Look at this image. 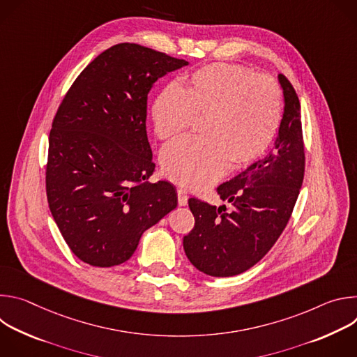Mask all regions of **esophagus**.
Returning a JSON list of instances; mask_svg holds the SVG:
<instances>
[{"mask_svg":"<svg viewBox=\"0 0 357 357\" xmlns=\"http://www.w3.org/2000/svg\"><path fill=\"white\" fill-rule=\"evenodd\" d=\"M178 203L179 206H186L188 205V195L183 189H178Z\"/></svg>","mask_w":357,"mask_h":357,"instance_id":"obj_1","label":"esophagus"}]
</instances>
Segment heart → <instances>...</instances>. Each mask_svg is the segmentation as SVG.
Wrapping results in <instances>:
<instances>
[{"label":"heart","instance_id":"heart-1","mask_svg":"<svg viewBox=\"0 0 357 357\" xmlns=\"http://www.w3.org/2000/svg\"><path fill=\"white\" fill-rule=\"evenodd\" d=\"M282 97L268 75L231 63H211L185 77L182 90L165 87L151 110L155 134L172 141L193 120H202V139L169 145L161 157L164 175L189 190L220 179L229 167L256 162L271 144L281 120Z\"/></svg>","mask_w":357,"mask_h":357}]
</instances>
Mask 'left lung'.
Listing matches in <instances>:
<instances>
[{
	"instance_id": "left-lung-1",
	"label": "left lung",
	"mask_w": 357,
	"mask_h": 357,
	"mask_svg": "<svg viewBox=\"0 0 357 357\" xmlns=\"http://www.w3.org/2000/svg\"><path fill=\"white\" fill-rule=\"evenodd\" d=\"M284 114L274 148L233 179L218 186L230 209L190 197L195 227L183 237L189 261L212 277H233L257 264L284 231L305 172L301 105L295 89L278 75Z\"/></svg>"
}]
</instances>
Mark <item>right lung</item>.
<instances>
[{
	"instance_id": "1",
	"label": "right lung",
	"mask_w": 357,
	"mask_h": 357,
	"mask_svg": "<svg viewBox=\"0 0 357 357\" xmlns=\"http://www.w3.org/2000/svg\"><path fill=\"white\" fill-rule=\"evenodd\" d=\"M188 62L119 43L76 77L49 134V209L75 256L93 267L127 261L142 233L178 205L175 186L146 179L155 169L146 137L148 93Z\"/></svg>"
}]
</instances>
